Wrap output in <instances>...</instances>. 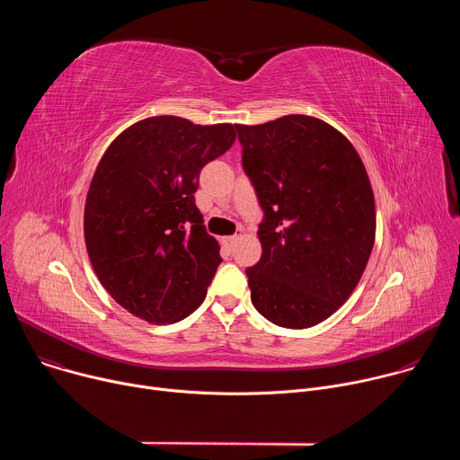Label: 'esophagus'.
Returning <instances> with one entry per match:
<instances>
[{"instance_id": "34e87169", "label": "esophagus", "mask_w": 460, "mask_h": 460, "mask_svg": "<svg viewBox=\"0 0 460 460\" xmlns=\"http://www.w3.org/2000/svg\"><path fill=\"white\" fill-rule=\"evenodd\" d=\"M236 240H238L236 234H234V236H226V238H224V243H226V245H233Z\"/></svg>"}]
</instances>
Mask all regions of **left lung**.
Masks as SVG:
<instances>
[{
	"mask_svg": "<svg viewBox=\"0 0 460 460\" xmlns=\"http://www.w3.org/2000/svg\"><path fill=\"white\" fill-rule=\"evenodd\" d=\"M243 171L264 220L249 268L251 302L270 322L305 330L355 291L375 243V196L351 142L318 118L236 125Z\"/></svg>",
	"mask_w": 460,
	"mask_h": 460,
	"instance_id": "8db88e82",
	"label": "left lung"
}]
</instances>
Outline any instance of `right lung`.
I'll list each match as a JSON object with an SVG mask.
<instances>
[{"instance_id":"obj_1","label":"right lung","mask_w":460,"mask_h":460,"mask_svg":"<svg viewBox=\"0 0 460 460\" xmlns=\"http://www.w3.org/2000/svg\"><path fill=\"white\" fill-rule=\"evenodd\" d=\"M236 125L151 116L103 153L85 200L84 234L107 293L149 323L199 307L220 266V245L194 204L200 171L224 155Z\"/></svg>"}]
</instances>
